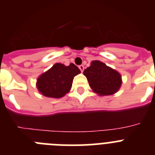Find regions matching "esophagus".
<instances>
[{
  "instance_id": "34e87169",
  "label": "esophagus",
  "mask_w": 155,
  "mask_h": 155,
  "mask_svg": "<svg viewBox=\"0 0 155 155\" xmlns=\"http://www.w3.org/2000/svg\"><path fill=\"white\" fill-rule=\"evenodd\" d=\"M79 68V69L81 70V72H83V71H84V67L83 65H80L78 67Z\"/></svg>"
}]
</instances>
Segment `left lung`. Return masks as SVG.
Returning <instances> with one entry per match:
<instances>
[{
	"mask_svg": "<svg viewBox=\"0 0 155 155\" xmlns=\"http://www.w3.org/2000/svg\"><path fill=\"white\" fill-rule=\"evenodd\" d=\"M94 92L100 95H110L118 91L122 84L121 76L115 70L98 61L91 62L84 71Z\"/></svg>",
	"mask_w": 155,
	"mask_h": 155,
	"instance_id": "obj_1",
	"label": "left lung"
}]
</instances>
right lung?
I'll return each mask as SVG.
<instances>
[{
  "mask_svg": "<svg viewBox=\"0 0 155 155\" xmlns=\"http://www.w3.org/2000/svg\"><path fill=\"white\" fill-rule=\"evenodd\" d=\"M81 73L74 64H56L37 80V88L44 96L61 98L70 91L74 76Z\"/></svg>",
  "mask_w": 155,
  "mask_h": 155,
  "instance_id": "obj_1",
  "label": "right lung"
}]
</instances>
